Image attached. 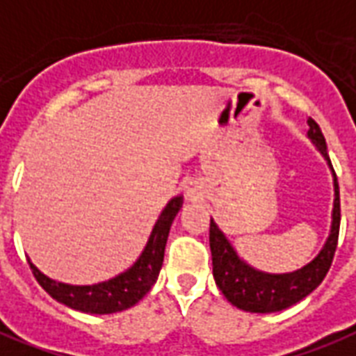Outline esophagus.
I'll return each mask as SVG.
<instances>
[{"label":"esophagus","instance_id":"esophagus-1","mask_svg":"<svg viewBox=\"0 0 356 356\" xmlns=\"http://www.w3.org/2000/svg\"><path fill=\"white\" fill-rule=\"evenodd\" d=\"M185 194L188 200H198L202 198V191H200L198 183H186L185 185Z\"/></svg>","mask_w":356,"mask_h":356}]
</instances>
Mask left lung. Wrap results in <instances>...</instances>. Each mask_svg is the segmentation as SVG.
Wrapping results in <instances>:
<instances>
[{"instance_id": "left-lung-1", "label": "left lung", "mask_w": 356, "mask_h": 356, "mask_svg": "<svg viewBox=\"0 0 356 356\" xmlns=\"http://www.w3.org/2000/svg\"><path fill=\"white\" fill-rule=\"evenodd\" d=\"M307 138L312 139L317 151L325 156L326 164L332 170L334 177V207H332V226L326 238V243L317 257L291 273H266L254 270L252 266L239 259L236 249L226 239L222 230L215 225L211 218L209 225V247L213 259V277L215 283L225 294L232 305H236L243 312L251 313H273L291 307L309 292L317 289L330 270L334 252L338 247L339 236V186L338 177L334 173L332 162L326 152V141L323 131L313 118H307Z\"/></svg>"}]
</instances>
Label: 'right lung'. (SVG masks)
<instances>
[{"instance_id":"obj_1","label":"right lung","mask_w":356,"mask_h":356,"mask_svg":"<svg viewBox=\"0 0 356 356\" xmlns=\"http://www.w3.org/2000/svg\"><path fill=\"white\" fill-rule=\"evenodd\" d=\"M181 207H183V196H175L168 202L139 259L126 272L118 273L117 277L107 279L96 285H67V283H60V281L47 277L44 273L39 272L38 266L28 260L31 273L52 298L71 309L94 313V315H107V313L128 309L138 304L156 283L158 273L164 262V249L171 222L177 217Z\"/></svg>"}]
</instances>
